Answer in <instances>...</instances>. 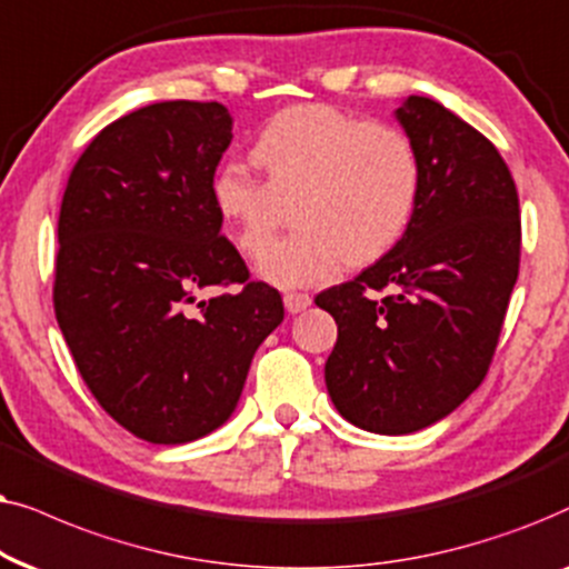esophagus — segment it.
Returning <instances> with one entry per match:
<instances>
[{
    "label": "esophagus",
    "instance_id": "obj_1",
    "mask_svg": "<svg viewBox=\"0 0 569 569\" xmlns=\"http://www.w3.org/2000/svg\"><path fill=\"white\" fill-rule=\"evenodd\" d=\"M309 305H312V297H309V293L291 291V293H286V297H283V307H286V312H291V315L305 312V309H307Z\"/></svg>",
    "mask_w": 569,
    "mask_h": 569
}]
</instances>
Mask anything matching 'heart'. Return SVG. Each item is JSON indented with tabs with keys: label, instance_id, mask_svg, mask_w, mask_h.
<instances>
[{
	"label": "heart",
	"instance_id": "obj_1",
	"mask_svg": "<svg viewBox=\"0 0 569 569\" xmlns=\"http://www.w3.org/2000/svg\"><path fill=\"white\" fill-rule=\"evenodd\" d=\"M262 181L226 163L210 200L241 254H257L292 206L298 231L257 262L276 286L332 278L343 262L369 264L403 239L421 194L413 140L388 121H363L332 106H291L252 146Z\"/></svg>",
	"mask_w": 569,
	"mask_h": 569
}]
</instances>
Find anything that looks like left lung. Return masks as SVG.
I'll use <instances>...</instances> for the list:
<instances>
[{
    "label": "left lung",
    "mask_w": 569,
    "mask_h": 569,
    "mask_svg": "<svg viewBox=\"0 0 569 569\" xmlns=\"http://www.w3.org/2000/svg\"><path fill=\"white\" fill-rule=\"evenodd\" d=\"M398 119L421 158L411 226L315 297L338 325L325 363L332 403L377 435L429 427L479 388L520 270L518 187L491 140L423 96Z\"/></svg>",
    "instance_id": "obj_1"
}]
</instances>
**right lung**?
<instances>
[{
    "label": "right lung",
    "mask_w": 569,
    "mask_h": 569,
    "mask_svg": "<svg viewBox=\"0 0 569 569\" xmlns=\"http://www.w3.org/2000/svg\"><path fill=\"white\" fill-rule=\"evenodd\" d=\"M231 138L218 101L142 106L90 140L59 208L57 322L98 406L153 445L221 427L283 320L210 200Z\"/></svg>",
    "instance_id": "right-lung-1"
}]
</instances>
